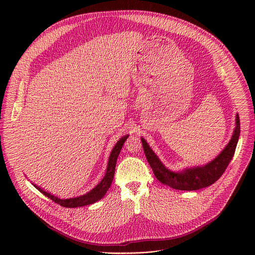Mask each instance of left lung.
Wrapping results in <instances>:
<instances>
[{
	"label": "left lung",
	"instance_id": "left-lung-1",
	"mask_svg": "<svg viewBox=\"0 0 255 255\" xmlns=\"http://www.w3.org/2000/svg\"><path fill=\"white\" fill-rule=\"evenodd\" d=\"M240 135L239 116L236 115V127L233 136L224 150L211 162L203 166L187 168L180 172L171 171L166 168L156 154L149 147L147 142L141 138L143 150L156 178L172 189L180 191H196L213 185L220 178L230 163Z\"/></svg>",
	"mask_w": 255,
	"mask_h": 255
}]
</instances>
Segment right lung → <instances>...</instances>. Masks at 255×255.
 Wrapping results in <instances>:
<instances>
[{
	"instance_id": "right-lung-1",
	"label": "right lung",
	"mask_w": 255,
	"mask_h": 255,
	"mask_svg": "<svg viewBox=\"0 0 255 255\" xmlns=\"http://www.w3.org/2000/svg\"><path fill=\"white\" fill-rule=\"evenodd\" d=\"M128 135L122 137L114 146L110 157H109V161H108V166H107V170H106V174L104 176V178L101 180V183H99V185L97 187H95L92 191H90L89 193H87L86 195L77 197V198H71V199H59L47 192H44L42 189H40L38 186H36L33 184V186L37 189L40 193H42L43 195H45L46 197H48L50 200H52L54 203L65 207V208H77V207H83V206H88L91 204L96 203L97 201L101 200L107 193V191L109 190V188L111 187V184L114 178V173H115V167H116V162H117V158L119 156V153L121 151V148L123 146L124 142L126 141Z\"/></svg>"
}]
</instances>
